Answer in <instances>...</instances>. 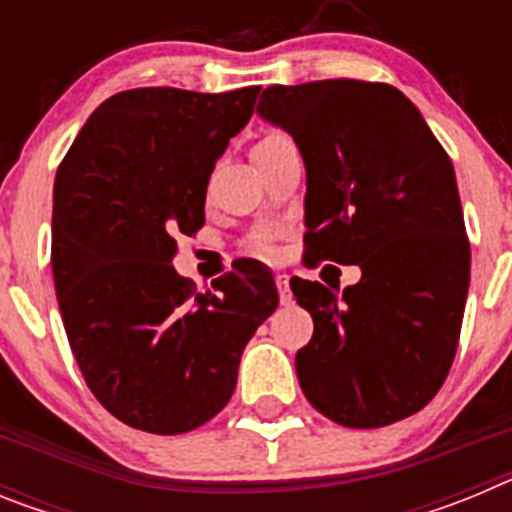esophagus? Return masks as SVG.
I'll use <instances>...</instances> for the list:
<instances>
[{
  "label": "esophagus",
  "instance_id": "esophagus-1",
  "mask_svg": "<svg viewBox=\"0 0 512 512\" xmlns=\"http://www.w3.org/2000/svg\"><path fill=\"white\" fill-rule=\"evenodd\" d=\"M277 289H279V300L282 305H287L292 300V292H289V277L287 274H277Z\"/></svg>",
  "mask_w": 512,
  "mask_h": 512
}]
</instances>
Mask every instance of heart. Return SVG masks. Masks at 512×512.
<instances>
[{"instance_id":"obj_1","label":"heart","mask_w":512,"mask_h":512,"mask_svg":"<svg viewBox=\"0 0 512 512\" xmlns=\"http://www.w3.org/2000/svg\"><path fill=\"white\" fill-rule=\"evenodd\" d=\"M248 251L256 253V256H264V259H271L274 256V243L269 241V235H253L248 241Z\"/></svg>"}]
</instances>
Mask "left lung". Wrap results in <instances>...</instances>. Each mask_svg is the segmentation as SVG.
I'll list each match as a JSON object with an SVG mask.
<instances>
[{
  "label": "left lung",
  "instance_id": "8db88e82",
  "mask_svg": "<svg viewBox=\"0 0 512 512\" xmlns=\"http://www.w3.org/2000/svg\"><path fill=\"white\" fill-rule=\"evenodd\" d=\"M256 110L305 158V264L361 269L343 295L289 282L315 323L295 359L302 392L346 428L418 413L449 377L469 292L449 153L418 107L382 81L274 84Z\"/></svg>",
  "mask_w": 512,
  "mask_h": 512
}]
</instances>
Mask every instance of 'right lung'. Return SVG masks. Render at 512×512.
Listing matches in <instances>:
<instances>
[{"label":"right lung","mask_w":512,"mask_h":512,"mask_svg":"<svg viewBox=\"0 0 512 512\" xmlns=\"http://www.w3.org/2000/svg\"><path fill=\"white\" fill-rule=\"evenodd\" d=\"M261 87H140L104 99L53 184L51 266L69 346L92 395L130 428L176 436L228 405L241 354L277 310L274 277L241 261L197 292L171 266L205 225L215 161Z\"/></svg>","instance_id":"obj_1"}]
</instances>
